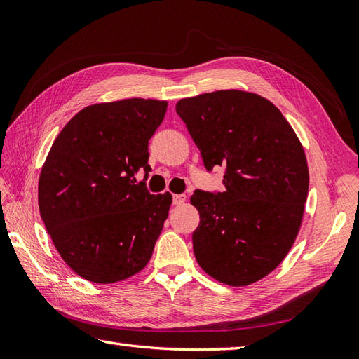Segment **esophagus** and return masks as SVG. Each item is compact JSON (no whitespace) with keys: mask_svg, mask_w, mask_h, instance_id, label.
<instances>
[{"mask_svg":"<svg viewBox=\"0 0 359 359\" xmlns=\"http://www.w3.org/2000/svg\"><path fill=\"white\" fill-rule=\"evenodd\" d=\"M187 202V196L185 194H174L172 197V203L174 205H184Z\"/></svg>","mask_w":359,"mask_h":359,"instance_id":"1","label":"esophagus"}]
</instances>
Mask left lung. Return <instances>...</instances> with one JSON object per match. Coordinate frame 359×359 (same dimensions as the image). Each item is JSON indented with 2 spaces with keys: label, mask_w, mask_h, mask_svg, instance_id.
<instances>
[{
  "label": "left lung",
  "mask_w": 359,
  "mask_h": 359,
  "mask_svg": "<svg viewBox=\"0 0 359 359\" xmlns=\"http://www.w3.org/2000/svg\"><path fill=\"white\" fill-rule=\"evenodd\" d=\"M185 121L208 171L225 166L224 191H194L201 222L196 261L211 278L247 287L284 261L302 224L309 166L302 144L266 98L225 89L182 98Z\"/></svg>",
  "instance_id": "left-lung-1"
}]
</instances>
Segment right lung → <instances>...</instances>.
<instances>
[{"instance_id": "obj_1", "label": "right lung", "mask_w": 359, "mask_h": 359, "mask_svg": "<svg viewBox=\"0 0 359 359\" xmlns=\"http://www.w3.org/2000/svg\"><path fill=\"white\" fill-rule=\"evenodd\" d=\"M166 102L86 106L53 140L38 180V207L63 261L83 279L112 284L143 270L170 212V193L151 194L148 142Z\"/></svg>"}]
</instances>
